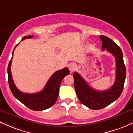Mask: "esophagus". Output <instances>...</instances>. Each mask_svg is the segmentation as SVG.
I'll return each instance as SVG.
<instances>
[{"label": "esophagus", "instance_id": "obj_1", "mask_svg": "<svg viewBox=\"0 0 133 133\" xmlns=\"http://www.w3.org/2000/svg\"><path fill=\"white\" fill-rule=\"evenodd\" d=\"M68 69L70 72L72 73L73 71H74L77 69V65H76L75 63H71L69 65H68Z\"/></svg>", "mask_w": 133, "mask_h": 133}]
</instances>
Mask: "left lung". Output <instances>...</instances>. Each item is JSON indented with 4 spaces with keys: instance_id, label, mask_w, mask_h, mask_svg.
<instances>
[{
    "instance_id": "8db88e82",
    "label": "left lung",
    "mask_w": 133,
    "mask_h": 133,
    "mask_svg": "<svg viewBox=\"0 0 133 133\" xmlns=\"http://www.w3.org/2000/svg\"><path fill=\"white\" fill-rule=\"evenodd\" d=\"M102 51L106 50L115 57L116 64V80L109 89L96 90L89 85L77 72H74V87L77 97L82 104L91 109L99 110L107 107L119 97L123 92L126 79V70L123 60V54L120 47L111 39L101 35Z\"/></svg>"
}]
</instances>
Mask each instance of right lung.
<instances>
[{"instance_id":"1","label":"right lung","mask_w":133,"mask_h":133,"mask_svg":"<svg viewBox=\"0 0 133 133\" xmlns=\"http://www.w3.org/2000/svg\"><path fill=\"white\" fill-rule=\"evenodd\" d=\"M33 37V36H27L22 39L21 41L25 39H29ZM14 48L12 51V56L11 59L9 63L7 68V74H8V82L10 90L14 96L24 105L31 110L36 111H43L52 107L56 103L58 97L59 88L63 79L67 75L70 74L68 68H63L58 71H56L52 75L43 90L35 94H27L21 92L15 85L14 81L12 80L10 66L12 63V59L13 58V53L16 46Z\"/></svg>"}]
</instances>
